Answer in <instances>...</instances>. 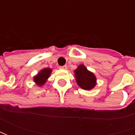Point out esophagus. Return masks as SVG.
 I'll use <instances>...</instances> for the list:
<instances>
[{"mask_svg":"<svg viewBox=\"0 0 135 135\" xmlns=\"http://www.w3.org/2000/svg\"><path fill=\"white\" fill-rule=\"evenodd\" d=\"M59 68H61V69H64V70H66V69H67V66H66V65H63V66H60Z\"/></svg>","mask_w":135,"mask_h":135,"instance_id":"34e87169","label":"esophagus"}]
</instances>
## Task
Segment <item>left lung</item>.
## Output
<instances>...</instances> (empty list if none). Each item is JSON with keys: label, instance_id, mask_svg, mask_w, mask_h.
<instances>
[{"label": "left lung", "instance_id": "8db88e82", "mask_svg": "<svg viewBox=\"0 0 135 135\" xmlns=\"http://www.w3.org/2000/svg\"><path fill=\"white\" fill-rule=\"evenodd\" d=\"M76 81L83 89H91L96 84L95 76L86 69L83 65H80L75 70Z\"/></svg>", "mask_w": 135, "mask_h": 135}]
</instances>
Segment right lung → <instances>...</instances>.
I'll return each mask as SVG.
<instances>
[{"label":"right lung","mask_w":135,"mask_h":135,"mask_svg":"<svg viewBox=\"0 0 135 135\" xmlns=\"http://www.w3.org/2000/svg\"><path fill=\"white\" fill-rule=\"evenodd\" d=\"M52 70L49 68H44L41 70L40 72L38 73V74L34 78V80L35 83H37V84L38 86H42L44 85L46 81L47 80V78H49V75L51 74Z\"/></svg>","instance_id":"add662e5"}]
</instances>
